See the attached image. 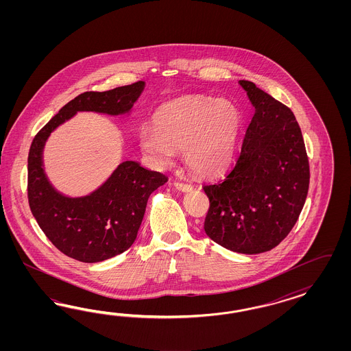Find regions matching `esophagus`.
Segmentation results:
<instances>
[{
  "instance_id": "esophagus-1",
  "label": "esophagus",
  "mask_w": 351,
  "mask_h": 351,
  "mask_svg": "<svg viewBox=\"0 0 351 351\" xmlns=\"http://www.w3.org/2000/svg\"><path fill=\"white\" fill-rule=\"evenodd\" d=\"M173 185L178 191H191L193 189V185H191V184H184V182H179V181H175Z\"/></svg>"
}]
</instances>
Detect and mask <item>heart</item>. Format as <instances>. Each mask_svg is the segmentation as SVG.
Masks as SVG:
<instances>
[{
	"mask_svg": "<svg viewBox=\"0 0 351 351\" xmlns=\"http://www.w3.org/2000/svg\"><path fill=\"white\" fill-rule=\"evenodd\" d=\"M241 113L226 99L188 97L160 108L156 128L140 131V147L152 160L166 165L182 149V160L194 173L215 176L234 160Z\"/></svg>",
	"mask_w": 351,
	"mask_h": 351,
	"instance_id": "1",
	"label": "heart"
}]
</instances>
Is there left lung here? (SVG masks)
Segmentation results:
<instances>
[{
  "instance_id": "8db88e82",
  "label": "left lung",
  "mask_w": 351,
  "mask_h": 351,
  "mask_svg": "<svg viewBox=\"0 0 351 351\" xmlns=\"http://www.w3.org/2000/svg\"><path fill=\"white\" fill-rule=\"evenodd\" d=\"M255 108L241 153L223 180L203 186L204 232L226 250L256 255L279 245L298 221L308 191V160L291 109L254 82L239 81Z\"/></svg>"
}]
</instances>
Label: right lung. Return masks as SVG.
Wrapping results in <instances>:
<instances>
[{"label": "right lung", "mask_w": 351, "mask_h": 351, "mask_svg": "<svg viewBox=\"0 0 351 351\" xmlns=\"http://www.w3.org/2000/svg\"><path fill=\"white\" fill-rule=\"evenodd\" d=\"M145 82L104 93L87 91L71 100L33 138L28 156V201L36 221L64 255L93 264L128 250L136 239L149 195L167 178L125 160L96 191L68 197L55 189L43 169V148L53 130L77 112L130 114Z\"/></svg>", "instance_id": "1"}]
</instances>
